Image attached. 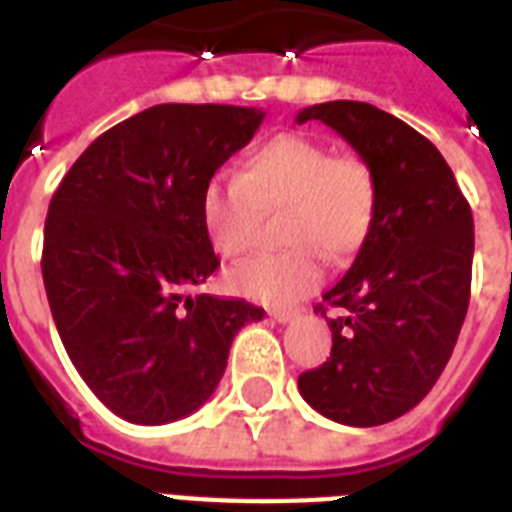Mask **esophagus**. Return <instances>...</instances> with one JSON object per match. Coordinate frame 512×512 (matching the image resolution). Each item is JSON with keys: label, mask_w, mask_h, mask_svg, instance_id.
Listing matches in <instances>:
<instances>
[{"label": "esophagus", "mask_w": 512, "mask_h": 512, "mask_svg": "<svg viewBox=\"0 0 512 512\" xmlns=\"http://www.w3.org/2000/svg\"><path fill=\"white\" fill-rule=\"evenodd\" d=\"M271 319L276 321V324H289V321L297 319V311H287V308H273Z\"/></svg>", "instance_id": "esophagus-1"}]
</instances>
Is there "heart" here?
I'll return each instance as SVG.
<instances>
[{"label":"heart","instance_id":"heart-1","mask_svg":"<svg viewBox=\"0 0 512 512\" xmlns=\"http://www.w3.org/2000/svg\"><path fill=\"white\" fill-rule=\"evenodd\" d=\"M279 215L287 247L257 255L231 271V287L260 303H295L327 273V257L356 255L372 231L377 183L369 164L300 132L265 140L239 175H215L201 191V223L220 257H241L255 244L263 212Z\"/></svg>","mask_w":512,"mask_h":512}]
</instances>
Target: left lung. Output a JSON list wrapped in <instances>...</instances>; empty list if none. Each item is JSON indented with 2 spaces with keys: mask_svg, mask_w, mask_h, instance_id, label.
<instances>
[{
  "mask_svg": "<svg viewBox=\"0 0 512 512\" xmlns=\"http://www.w3.org/2000/svg\"><path fill=\"white\" fill-rule=\"evenodd\" d=\"M348 140L377 183L372 231L324 295L332 353L297 388L319 414L372 428L406 414L444 372L468 313L473 212L438 148L409 124L358 100L303 108ZM327 316L324 305H316Z\"/></svg>",
  "mask_w": 512,
  "mask_h": 512,
  "instance_id": "left-lung-1",
  "label": "left lung"
}]
</instances>
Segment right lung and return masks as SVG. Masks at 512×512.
<instances>
[{"label":"right lung","mask_w":512,"mask_h":512,"mask_svg":"<svg viewBox=\"0 0 512 512\" xmlns=\"http://www.w3.org/2000/svg\"><path fill=\"white\" fill-rule=\"evenodd\" d=\"M265 111L162 103L103 132L74 162L44 223L42 279L66 353L122 420L167 425L223 380L228 350L263 308L193 295L220 260L201 191Z\"/></svg>","instance_id":"1"}]
</instances>
